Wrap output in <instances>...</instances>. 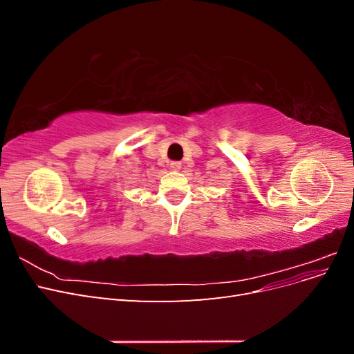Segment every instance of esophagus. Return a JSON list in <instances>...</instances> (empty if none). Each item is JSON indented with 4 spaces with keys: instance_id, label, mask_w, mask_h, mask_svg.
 <instances>
[{
    "instance_id": "1",
    "label": "esophagus",
    "mask_w": 354,
    "mask_h": 354,
    "mask_svg": "<svg viewBox=\"0 0 354 354\" xmlns=\"http://www.w3.org/2000/svg\"><path fill=\"white\" fill-rule=\"evenodd\" d=\"M169 167H171V169L178 171L181 168V162H178V160H173V162H169Z\"/></svg>"
}]
</instances>
